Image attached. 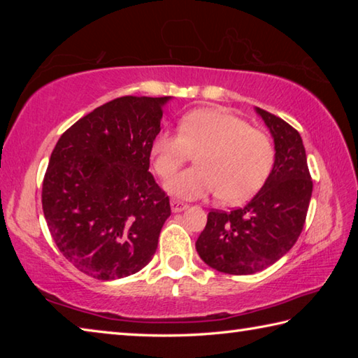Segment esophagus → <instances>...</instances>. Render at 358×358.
<instances>
[{
  "label": "esophagus",
  "instance_id": "obj_1",
  "mask_svg": "<svg viewBox=\"0 0 358 358\" xmlns=\"http://www.w3.org/2000/svg\"><path fill=\"white\" fill-rule=\"evenodd\" d=\"M171 207H172L173 213H180V211H185L187 208V203L180 202V201H172L171 202Z\"/></svg>",
  "mask_w": 358,
  "mask_h": 358
}]
</instances>
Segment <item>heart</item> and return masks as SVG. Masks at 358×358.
I'll list each match as a JSON object with an SVG mask.
<instances>
[{
	"mask_svg": "<svg viewBox=\"0 0 358 358\" xmlns=\"http://www.w3.org/2000/svg\"><path fill=\"white\" fill-rule=\"evenodd\" d=\"M194 152L199 166L166 183L169 192L189 201L220 194L226 203L245 202L262 187L275 161L268 136L226 108H197L180 120L178 131H161L151 142V166L169 178Z\"/></svg>",
	"mask_w": 358,
	"mask_h": 358,
	"instance_id": "heart-1",
	"label": "heart"
}]
</instances>
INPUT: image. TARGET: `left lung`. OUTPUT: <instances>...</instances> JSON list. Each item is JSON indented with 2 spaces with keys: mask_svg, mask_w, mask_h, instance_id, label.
<instances>
[{
  "mask_svg": "<svg viewBox=\"0 0 358 358\" xmlns=\"http://www.w3.org/2000/svg\"><path fill=\"white\" fill-rule=\"evenodd\" d=\"M256 112L273 136V169L245 207L211 210L196 241L203 262L229 275L257 273L289 252L305 226L313 194L299 131L264 108Z\"/></svg>",
  "mask_w": 358,
  "mask_h": 358,
  "instance_id": "1",
  "label": "left lung"
}]
</instances>
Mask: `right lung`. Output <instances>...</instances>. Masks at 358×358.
<instances>
[{"instance_id":"1","label":"right lung","mask_w":358,"mask_h":358,"mask_svg":"<svg viewBox=\"0 0 358 358\" xmlns=\"http://www.w3.org/2000/svg\"><path fill=\"white\" fill-rule=\"evenodd\" d=\"M169 99H113L64 131L52 151L42 210L59 252L85 275L118 280L155 256L171 202L148 172L150 148Z\"/></svg>"}]
</instances>
